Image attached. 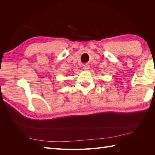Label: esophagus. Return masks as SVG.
Listing matches in <instances>:
<instances>
[{
    "mask_svg": "<svg viewBox=\"0 0 155 155\" xmlns=\"http://www.w3.org/2000/svg\"><path fill=\"white\" fill-rule=\"evenodd\" d=\"M83 70H87L88 69H89V65L88 64H84L83 66Z\"/></svg>",
    "mask_w": 155,
    "mask_h": 155,
    "instance_id": "1",
    "label": "esophagus"
}]
</instances>
